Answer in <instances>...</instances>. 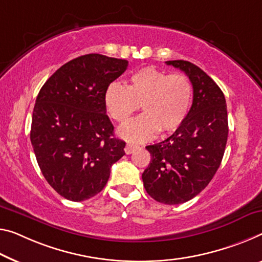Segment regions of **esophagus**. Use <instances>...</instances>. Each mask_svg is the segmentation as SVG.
<instances>
[{
	"label": "esophagus",
	"mask_w": 262,
	"mask_h": 262,
	"mask_svg": "<svg viewBox=\"0 0 262 262\" xmlns=\"http://www.w3.org/2000/svg\"><path fill=\"white\" fill-rule=\"evenodd\" d=\"M138 147H139L138 145H135V144H126V146H125V148H124V151H125L126 155H131V154H134V152H135Z\"/></svg>",
	"instance_id": "obj_1"
}]
</instances>
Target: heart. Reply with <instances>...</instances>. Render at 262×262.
Wrapping results in <instances>:
<instances>
[{"label":"heart","instance_id":"1","mask_svg":"<svg viewBox=\"0 0 262 262\" xmlns=\"http://www.w3.org/2000/svg\"><path fill=\"white\" fill-rule=\"evenodd\" d=\"M193 98L191 79L184 74H171L146 67L134 72L127 86L114 82L104 95L106 111L116 122L125 123L142 106L144 114L118 130L122 138L145 142L162 132L182 125Z\"/></svg>","mask_w":262,"mask_h":262}]
</instances>
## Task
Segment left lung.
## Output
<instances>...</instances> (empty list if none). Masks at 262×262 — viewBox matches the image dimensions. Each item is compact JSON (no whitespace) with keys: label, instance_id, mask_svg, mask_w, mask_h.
Wrapping results in <instances>:
<instances>
[{"label":"left lung","instance_id":"1","mask_svg":"<svg viewBox=\"0 0 262 262\" xmlns=\"http://www.w3.org/2000/svg\"><path fill=\"white\" fill-rule=\"evenodd\" d=\"M165 63L191 79L193 102L174 134L146 146L151 162L142 178L155 200L178 205L199 194L220 166L228 136L227 105L220 88L199 67L182 59Z\"/></svg>","mask_w":262,"mask_h":262}]
</instances>
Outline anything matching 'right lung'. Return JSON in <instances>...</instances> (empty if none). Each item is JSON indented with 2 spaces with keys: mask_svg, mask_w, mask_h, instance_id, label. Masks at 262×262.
<instances>
[{
  "mask_svg": "<svg viewBox=\"0 0 262 262\" xmlns=\"http://www.w3.org/2000/svg\"><path fill=\"white\" fill-rule=\"evenodd\" d=\"M126 59L83 55L62 66L36 98L30 140L42 174L71 201L105 186L110 168L125 155L106 115V88L127 69Z\"/></svg>",
  "mask_w": 262,
  "mask_h": 262,
  "instance_id": "1",
  "label": "right lung"
}]
</instances>
